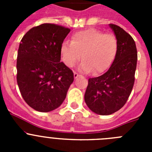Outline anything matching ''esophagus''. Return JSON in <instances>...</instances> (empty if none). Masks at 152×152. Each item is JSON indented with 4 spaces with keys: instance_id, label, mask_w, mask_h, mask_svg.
Wrapping results in <instances>:
<instances>
[{
    "instance_id": "1",
    "label": "esophagus",
    "mask_w": 152,
    "mask_h": 152,
    "mask_svg": "<svg viewBox=\"0 0 152 152\" xmlns=\"http://www.w3.org/2000/svg\"><path fill=\"white\" fill-rule=\"evenodd\" d=\"M79 76H80L79 74H77V72H74V77H75V78H77V77H78Z\"/></svg>"
}]
</instances>
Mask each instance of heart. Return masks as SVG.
<instances>
[{"label": "heart", "mask_w": 152, "mask_h": 152, "mask_svg": "<svg viewBox=\"0 0 152 152\" xmlns=\"http://www.w3.org/2000/svg\"><path fill=\"white\" fill-rule=\"evenodd\" d=\"M117 50L116 36L94 28L76 32L72 35V42H64L60 47L61 59L67 66H75L82 55L80 70L86 73L94 72V75L110 68Z\"/></svg>", "instance_id": "heart-1"}]
</instances>
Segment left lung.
Wrapping results in <instances>:
<instances>
[{
    "mask_svg": "<svg viewBox=\"0 0 152 152\" xmlns=\"http://www.w3.org/2000/svg\"><path fill=\"white\" fill-rule=\"evenodd\" d=\"M118 42L116 58L110 68L99 77L89 78L84 100L91 111L110 115L126 104L135 82L137 64L135 42L128 33L115 24H110Z\"/></svg>",
    "mask_w": 152,
    "mask_h": 152,
    "instance_id": "left-lung-1",
    "label": "left lung"
}]
</instances>
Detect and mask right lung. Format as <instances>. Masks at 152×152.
<instances>
[{
    "instance_id": "1",
    "label": "right lung",
    "mask_w": 152,
    "mask_h": 152,
    "mask_svg": "<svg viewBox=\"0 0 152 152\" xmlns=\"http://www.w3.org/2000/svg\"><path fill=\"white\" fill-rule=\"evenodd\" d=\"M71 29L43 23L29 29L17 53V80L23 100L39 112H49L66 97L74 73L61 61L60 47Z\"/></svg>"
}]
</instances>
